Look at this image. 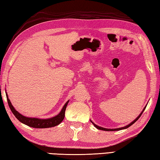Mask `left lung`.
Returning a JSON list of instances; mask_svg holds the SVG:
<instances>
[{
	"mask_svg": "<svg viewBox=\"0 0 160 160\" xmlns=\"http://www.w3.org/2000/svg\"><path fill=\"white\" fill-rule=\"evenodd\" d=\"M145 107L144 108V109L142 110V112H141V113H140V114L138 116V117L135 119V120L132 121V122H131V123L130 124H128V126H125V127H123V128H115V129H108V128H102V127H99V126H97L96 124H94L92 121H91L92 123H93V125L96 127V128H97V129H99V130H102V131H119V130H122V129H126V128H128V127H130L131 126V125H132V124H133L135 121H136L138 119L140 116H141V115H142V113H143V112H144V110H145Z\"/></svg>",
	"mask_w": 160,
	"mask_h": 160,
	"instance_id": "obj_1",
	"label": "left lung"
}]
</instances>
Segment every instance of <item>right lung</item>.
<instances>
[{
    "instance_id": "obj_1",
    "label": "right lung",
    "mask_w": 160,
    "mask_h": 160,
    "mask_svg": "<svg viewBox=\"0 0 160 160\" xmlns=\"http://www.w3.org/2000/svg\"><path fill=\"white\" fill-rule=\"evenodd\" d=\"M6 96H7L8 103V106L13 114L15 115V117L17 118L21 123L25 124V125L28 126L32 127V128H51V127L56 126L58 125L59 123H61V121L63 120V118L65 117V112H66V107L68 105V102H67L66 103V104L64 105V107H63V109H62L61 112L59 113V114H58L57 116H54L53 118H48V119H39V118H36L25 117V116L20 114V113H18L17 111L14 109V107H13V106L12 105L10 99H8V95Z\"/></svg>"
}]
</instances>
